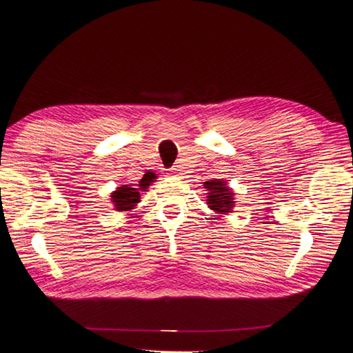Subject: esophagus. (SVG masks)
Returning <instances> with one entry per match:
<instances>
[{"label": "esophagus", "instance_id": "34e87169", "mask_svg": "<svg viewBox=\"0 0 353 353\" xmlns=\"http://www.w3.org/2000/svg\"><path fill=\"white\" fill-rule=\"evenodd\" d=\"M169 174H171V176H177V174H179V169H177V168H172L171 171H169Z\"/></svg>", "mask_w": 353, "mask_h": 353}]
</instances>
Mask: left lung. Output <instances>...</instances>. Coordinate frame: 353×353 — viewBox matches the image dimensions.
I'll use <instances>...</instances> for the list:
<instances>
[{
    "instance_id": "obj_1",
    "label": "left lung",
    "mask_w": 353,
    "mask_h": 353,
    "mask_svg": "<svg viewBox=\"0 0 353 353\" xmlns=\"http://www.w3.org/2000/svg\"><path fill=\"white\" fill-rule=\"evenodd\" d=\"M205 189L208 190L207 205L210 210L220 213V215H228L233 212L234 207V192L230 189L223 179H213L203 182Z\"/></svg>"
}]
</instances>
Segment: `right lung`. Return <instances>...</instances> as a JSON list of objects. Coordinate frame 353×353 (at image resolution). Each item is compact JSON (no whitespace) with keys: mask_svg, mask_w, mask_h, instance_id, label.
I'll return each instance as SVG.
<instances>
[{"mask_svg":"<svg viewBox=\"0 0 353 353\" xmlns=\"http://www.w3.org/2000/svg\"><path fill=\"white\" fill-rule=\"evenodd\" d=\"M153 179L154 176H150L148 179L143 177V179L140 181V190H146V187L150 185V182ZM140 190L130 185L117 187V190H114L112 195H110L115 210H117V212H128V210L137 207V203L140 202Z\"/></svg>","mask_w":353,"mask_h":353,"instance_id":"add662e5","label":"right lung"}]
</instances>
